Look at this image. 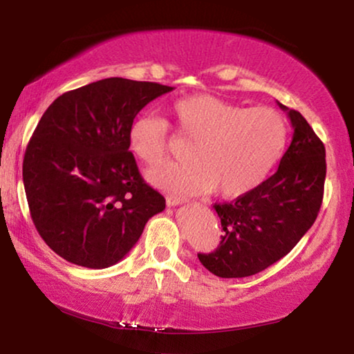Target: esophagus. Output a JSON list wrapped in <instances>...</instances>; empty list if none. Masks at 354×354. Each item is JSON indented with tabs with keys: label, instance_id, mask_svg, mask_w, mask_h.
Instances as JSON below:
<instances>
[{
	"label": "esophagus",
	"instance_id": "1",
	"mask_svg": "<svg viewBox=\"0 0 354 354\" xmlns=\"http://www.w3.org/2000/svg\"><path fill=\"white\" fill-rule=\"evenodd\" d=\"M166 205L169 207H174V206L183 205V200H180V198H176V196H167L166 198Z\"/></svg>",
	"mask_w": 354,
	"mask_h": 354
}]
</instances>
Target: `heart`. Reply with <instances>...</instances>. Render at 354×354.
<instances>
[{"instance_id": "obj_1", "label": "heart", "mask_w": 354, "mask_h": 354, "mask_svg": "<svg viewBox=\"0 0 354 354\" xmlns=\"http://www.w3.org/2000/svg\"><path fill=\"white\" fill-rule=\"evenodd\" d=\"M176 127L195 140L188 164H167L147 174L154 188L176 196L200 195L217 188L224 198H239L264 182L282 156L287 122L272 108L239 106L217 96L200 93L171 106ZM132 153L148 166L166 161L169 125L154 114L133 120L129 132Z\"/></svg>"}]
</instances>
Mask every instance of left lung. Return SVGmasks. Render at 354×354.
Masks as SVG:
<instances>
[{"instance_id": "1", "label": "left lung", "mask_w": 354, "mask_h": 354, "mask_svg": "<svg viewBox=\"0 0 354 354\" xmlns=\"http://www.w3.org/2000/svg\"><path fill=\"white\" fill-rule=\"evenodd\" d=\"M285 111L292 143L274 176L232 203L214 205L221 219V245L198 254L217 277H248L277 263L311 229L321 209L326 182V148L298 111Z\"/></svg>"}]
</instances>
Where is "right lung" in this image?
I'll return each mask as SVG.
<instances>
[{
    "label": "right lung",
    "mask_w": 354,
    "mask_h": 354,
    "mask_svg": "<svg viewBox=\"0 0 354 354\" xmlns=\"http://www.w3.org/2000/svg\"><path fill=\"white\" fill-rule=\"evenodd\" d=\"M172 86L111 77L67 91L41 115L22 164L30 216L45 243L72 264L106 269L133 248L166 207L145 183L129 132Z\"/></svg>",
    "instance_id": "obj_1"
}]
</instances>
